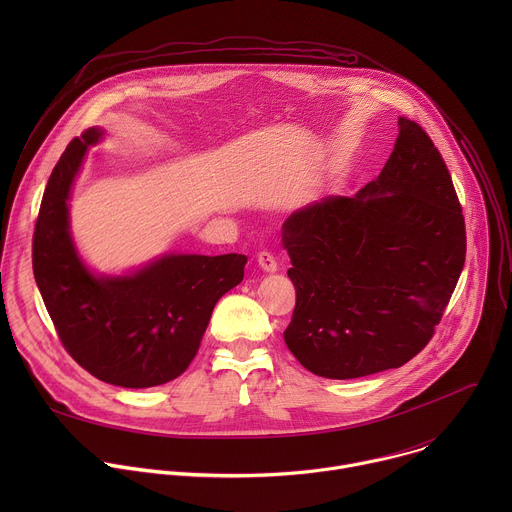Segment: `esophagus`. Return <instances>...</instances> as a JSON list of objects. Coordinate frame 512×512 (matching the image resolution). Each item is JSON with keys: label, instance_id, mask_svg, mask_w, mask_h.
Listing matches in <instances>:
<instances>
[{"label": "esophagus", "instance_id": "esophagus-1", "mask_svg": "<svg viewBox=\"0 0 512 512\" xmlns=\"http://www.w3.org/2000/svg\"><path fill=\"white\" fill-rule=\"evenodd\" d=\"M257 263H259V267H261L265 273H275V271H277V261H275V257H273L271 253H267V251H261V253L257 255Z\"/></svg>", "mask_w": 512, "mask_h": 512}]
</instances>
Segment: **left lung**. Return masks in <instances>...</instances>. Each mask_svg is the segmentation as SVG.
Wrapping results in <instances>:
<instances>
[{
	"instance_id": "8db88e82",
	"label": "left lung",
	"mask_w": 512,
	"mask_h": 512,
	"mask_svg": "<svg viewBox=\"0 0 512 512\" xmlns=\"http://www.w3.org/2000/svg\"><path fill=\"white\" fill-rule=\"evenodd\" d=\"M296 285L285 344L310 373L356 379L399 369L431 340L466 261V225L429 135L399 117L377 180L287 216Z\"/></svg>"
}]
</instances>
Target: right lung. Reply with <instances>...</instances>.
Instances as JSON below:
<instances>
[{
  "label": "right lung",
  "mask_w": 512,
  "mask_h": 512,
  "mask_svg": "<svg viewBox=\"0 0 512 512\" xmlns=\"http://www.w3.org/2000/svg\"><path fill=\"white\" fill-rule=\"evenodd\" d=\"M101 135L87 129L54 166L34 227L32 269L62 346L85 371L117 387H156L188 369L216 302L243 281L247 257L164 255L131 275H93L72 245L66 202Z\"/></svg>",
  "instance_id": "1"
}]
</instances>
